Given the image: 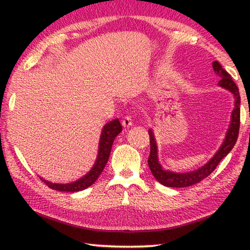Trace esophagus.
<instances>
[{"label":"esophagus","mask_w":250,"mask_h":250,"mask_svg":"<svg viewBox=\"0 0 250 250\" xmlns=\"http://www.w3.org/2000/svg\"><path fill=\"white\" fill-rule=\"evenodd\" d=\"M132 124H133V120L131 116H125L124 119H122V125L124 126H130L132 125Z\"/></svg>","instance_id":"obj_1"}]
</instances>
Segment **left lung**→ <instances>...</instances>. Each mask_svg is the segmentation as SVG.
Here are the masks:
<instances>
[{
	"label": "left lung",
	"mask_w": 250,
	"mask_h": 250,
	"mask_svg": "<svg viewBox=\"0 0 250 250\" xmlns=\"http://www.w3.org/2000/svg\"><path fill=\"white\" fill-rule=\"evenodd\" d=\"M214 71L216 73L221 80L218 84L221 87L226 88L231 91L235 96V108L231 112V120L230 125L228 128L226 139L221 146L216 154L210 159L208 163H206L204 167H202L196 171L188 172V173H174L171 171H164L162 167L160 166L158 161V149H156V143L153 132L150 130V155L147 159V164L151 170V173L158 180L161 184L167 186V188H188L194 184L200 183L201 181L206 179L211 172H213L219 162L229 153L230 150L234 147L237 141L239 133V125H240V96L238 91V87L232 80L231 76L223 68L222 65L217 61L213 62Z\"/></svg>",
	"instance_id": "left-lung-1"
}]
</instances>
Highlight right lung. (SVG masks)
I'll return each instance as SVG.
<instances>
[{
    "instance_id": "add662e5",
    "label": "right lung",
    "mask_w": 250,
    "mask_h": 250,
    "mask_svg": "<svg viewBox=\"0 0 250 250\" xmlns=\"http://www.w3.org/2000/svg\"><path fill=\"white\" fill-rule=\"evenodd\" d=\"M121 131H122V125L118 119L108 122V124L104 126L103 132H101V135H100L98 158H97L95 166L91 168L89 173H87V174L83 177H82L80 180L68 184H56V183H50V182L45 181L44 179H41V180L43 181L48 188L56 189V191H61V192H78L89 188L90 185L95 183L97 179L99 177V175L101 174V172L104 171L105 164L108 162L110 152H111L112 143L115 141L117 135L119 134Z\"/></svg>"
}]
</instances>
